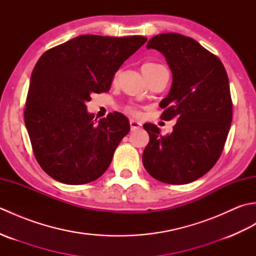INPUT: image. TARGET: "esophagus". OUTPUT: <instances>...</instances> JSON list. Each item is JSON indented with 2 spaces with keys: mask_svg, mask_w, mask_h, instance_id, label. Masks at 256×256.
<instances>
[{
  "mask_svg": "<svg viewBox=\"0 0 256 256\" xmlns=\"http://www.w3.org/2000/svg\"><path fill=\"white\" fill-rule=\"evenodd\" d=\"M130 126H131L132 131H135V130L140 128V126H142V124H140V122L134 121V120H131V121H130Z\"/></svg>",
  "mask_w": 256,
  "mask_h": 256,
  "instance_id": "obj_1",
  "label": "esophagus"
}]
</instances>
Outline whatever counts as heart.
Masks as SVG:
<instances>
[{"mask_svg": "<svg viewBox=\"0 0 256 256\" xmlns=\"http://www.w3.org/2000/svg\"><path fill=\"white\" fill-rule=\"evenodd\" d=\"M162 66L160 64H156V62H146L143 64L142 67V70H143V74H150L152 72H154V70L158 69V68H162ZM118 79V77L116 76L113 79V82H116ZM125 112L131 114V116H138L140 114V111L138 110V108L136 106H128L126 108H125Z\"/></svg>", "mask_w": 256, "mask_h": 256, "instance_id": "heart-1", "label": "heart"}]
</instances>
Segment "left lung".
I'll use <instances>...</instances> for the list:
<instances>
[{"instance_id":"obj_1","label":"left lung","mask_w":256,"mask_h":256,"mask_svg":"<svg viewBox=\"0 0 256 256\" xmlns=\"http://www.w3.org/2000/svg\"><path fill=\"white\" fill-rule=\"evenodd\" d=\"M148 48L160 52L172 72L160 118L177 122L167 135L154 124L143 125L150 135L143 165L162 182L189 184L208 172L224 150L232 122L229 79L220 59L190 37L160 34Z\"/></svg>"}]
</instances>
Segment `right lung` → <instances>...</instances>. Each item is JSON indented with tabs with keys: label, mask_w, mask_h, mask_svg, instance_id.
Returning a JSON list of instances; mask_svg holds the SVG:
<instances>
[{
	"label": "right lung",
	"mask_w": 256,
	"mask_h": 256,
	"mask_svg": "<svg viewBox=\"0 0 256 256\" xmlns=\"http://www.w3.org/2000/svg\"><path fill=\"white\" fill-rule=\"evenodd\" d=\"M146 40L144 36L81 35L38 59L24 120L35 158L52 178L84 184L110 166L114 150L130 132L128 120L113 112L96 122L86 103L92 94L110 90L118 69Z\"/></svg>",
	"instance_id": "add662e5"
}]
</instances>
